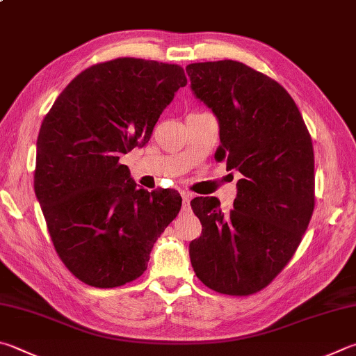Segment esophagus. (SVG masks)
Wrapping results in <instances>:
<instances>
[{"label": "esophagus", "instance_id": "obj_1", "mask_svg": "<svg viewBox=\"0 0 356 356\" xmlns=\"http://www.w3.org/2000/svg\"><path fill=\"white\" fill-rule=\"evenodd\" d=\"M191 193H188V191H184L182 193V200H184V207L186 209V207H190V200H191Z\"/></svg>", "mask_w": 356, "mask_h": 356}]
</instances>
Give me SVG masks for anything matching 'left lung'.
Segmentation results:
<instances>
[{"label": "left lung", "mask_w": 356, "mask_h": 356, "mask_svg": "<svg viewBox=\"0 0 356 356\" xmlns=\"http://www.w3.org/2000/svg\"><path fill=\"white\" fill-rule=\"evenodd\" d=\"M186 73L218 120L215 159L243 174L229 213L216 197L191 200L202 224L190 243L191 266L216 293L254 294L286 266L312 219V137L289 93L260 71L218 60L190 63Z\"/></svg>", "instance_id": "1"}]
</instances>
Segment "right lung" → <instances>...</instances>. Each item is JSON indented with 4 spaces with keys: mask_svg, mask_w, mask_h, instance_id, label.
I'll use <instances>...</instances> for the list:
<instances>
[{
    "mask_svg": "<svg viewBox=\"0 0 356 356\" xmlns=\"http://www.w3.org/2000/svg\"><path fill=\"white\" fill-rule=\"evenodd\" d=\"M184 68L120 57L71 81L37 138L34 188L63 264L95 288L145 273L154 243L182 205L179 193L138 188L122 154L149 141Z\"/></svg>",
    "mask_w": 356,
    "mask_h": 356,
    "instance_id": "right-lung-1",
    "label": "right lung"
}]
</instances>
